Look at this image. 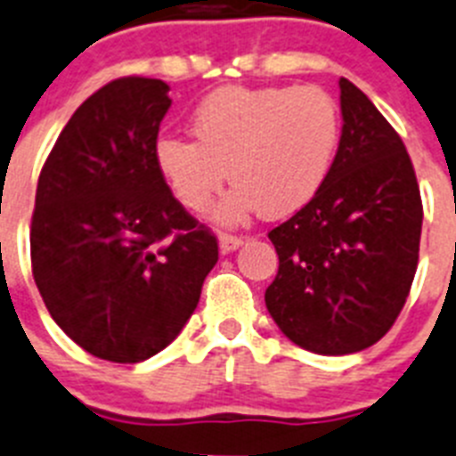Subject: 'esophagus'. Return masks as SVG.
Returning <instances> with one entry per match:
<instances>
[{
  "mask_svg": "<svg viewBox=\"0 0 456 456\" xmlns=\"http://www.w3.org/2000/svg\"><path fill=\"white\" fill-rule=\"evenodd\" d=\"M244 244V237L242 235H228V232H221L219 235V247L224 254H231L235 248H240Z\"/></svg>",
  "mask_w": 456,
  "mask_h": 456,
  "instance_id": "obj_1",
  "label": "esophagus"
}]
</instances>
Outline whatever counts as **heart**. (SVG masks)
<instances>
[{"label": "heart", "instance_id": "1", "mask_svg": "<svg viewBox=\"0 0 456 456\" xmlns=\"http://www.w3.org/2000/svg\"><path fill=\"white\" fill-rule=\"evenodd\" d=\"M191 134L163 135L154 161L189 212H205L228 175L235 189L216 209L221 224L254 212L288 216L314 200L332 170L339 108L318 87H221L198 103Z\"/></svg>", "mask_w": 456, "mask_h": 456}]
</instances>
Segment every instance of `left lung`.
<instances>
[{"label":"left lung","mask_w":456,"mask_h":456,"mask_svg":"<svg viewBox=\"0 0 456 456\" xmlns=\"http://www.w3.org/2000/svg\"><path fill=\"white\" fill-rule=\"evenodd\" d=\"M341 140L314 200L270 231L279 272L265 290L288 339L348 355L395 325L418 270L422 198L406 145L341 77Z\"/></svg>","instance_id":"obj_1"}]
</instances>
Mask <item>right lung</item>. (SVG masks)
Listing matches in <instances>:
<instances>
[{
    "instance_id": "right-lung-1",
    "label": "right lung",
    "mask_w": 456,
    "mask_h": 456,
    "mask_svg": "<svg viewBox=\"0 0 456 456\" xmlns=\"http://www.w3.org/2000/svg\"><path fill=\"white\" fill-rule=\"evenodd\" d=\"M157 77H117L73 112L38 175L32 272L53 321L94 357L135 364L182 332L216 237L154 161L170 108Z\"/></svg>"
}]
</instances>
